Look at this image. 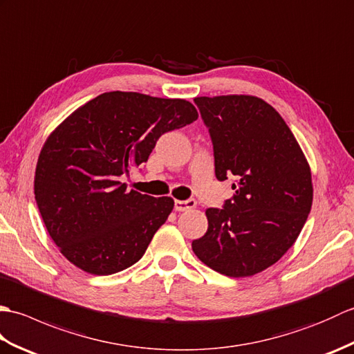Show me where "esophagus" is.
I'll use <instances>...</instances> for the list:
<instances>
[{
  "label": "esophagus",
  "mask_w": 354,
  "mask_h": 354,
  "mask_svg": "<svg viewBox=\"0 0 354 354\" xmlns=\"http://www.w3.org/2000/svg\"><path fill=\"white\" fill-rule=\"evenodd\" d=\"M194 207H196V201H194V199L175 201V209H176V212H187V209H192Z\"/></svg>",
  "instance_id": "obj_1"
}]
</instances>
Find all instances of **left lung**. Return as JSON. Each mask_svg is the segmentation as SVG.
<instances>
[{
  "instance_id": "obj_1",
  "label": "left lung",
  "mask_w": 354,
  "mask_h": 354,
  "mask_svg": "<svg viewBox=\"0 0 354 354\" xmlns=\"http://www.w3.org/2000/svg\"><path fill=\"white\" fill-rule=\"evenodd\" d=\"M219 181L234 175L223 208H208V230L192 248L228 277L259 274L301 232L313 201L310 167L281 115L254 95L196 97Z\"/></svg>"
}]
</instances>
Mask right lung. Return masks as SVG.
<instances>
[{"mask_svg": "<svg viewBox=\"0 0 354 354\" xmlns=\"http://www.w3.org/2000/svg\"><path fill=\"white\" fill-rule=\"evenodd\" d=\"M196 118V108L183 99L111 91L53 131L37 160L35 199L66 260L111 275L145 255L175 202L127 190L118 179L149 160L162 133Z\"/></svg>", "mask_w": 354, "mask_h": 354, "instance_id": "obj_1", "label": "right lung"}]
</instances>
